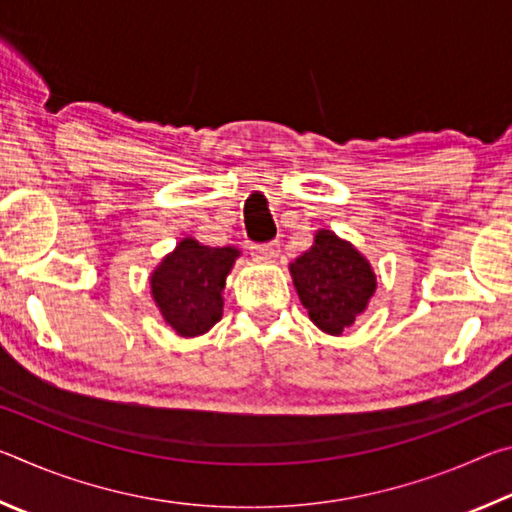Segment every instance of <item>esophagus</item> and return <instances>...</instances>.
<instances>
[{
  "instance_id": "1",
  "label": "esophagus",
  "mask_w": 512,
  "mask_h": 512,
  "mask_svg": "<svg viewBox=\"0 0 512 512\" xmlns=\"http://www.w3.org/2000/svg\"><path fill=\"white\" fill-rule=\"evenodd\" d=\"M250 253L257 259H275L277 253H280V246H277L275 241H268V244H253L250 246Z\"/></svg>"
}]
</instances>
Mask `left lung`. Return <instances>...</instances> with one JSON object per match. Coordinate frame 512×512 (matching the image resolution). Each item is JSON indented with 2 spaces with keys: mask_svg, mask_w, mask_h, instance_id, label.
Returning a JSON list of instances; mask_svg holds the SVG:
<instances>
[{
  "mask_svg": "<svg viewBox=\"0 0 512 512\" xmlns=\"http://www.w3.org/2000/svg\"><path fill=\"white\" fill-rule=\"evenodd\" d=\"M291 275L309 318L334 336L363 314L377 284L366 259L329 230L318 232L314 246L291 264Z\"/></svg>",
  "mask_w": 512,
  "mask_h": 512,
  "instance_id": "left-lung-1",
  "label": "left lung"
}]
</instances>
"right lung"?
Segmentation results:
<instances>
[{
    "instance_id": "right-lung-1",
    "label": "right lung",
    "mask_w": 512,
    "mask_h": 512,
    "mask_svg": "<svg viewBox=\"0 0 512 512\" xmlns=\"http://www.w3.org/2000/svg\"><path fill=\"white\" fill-rule=\"evenodd\" d=\"M237 248H210L183 239L151 277L155 305L183 336L205 334L223 316L221 291Z\"/></svg>"
}]
</instances>
